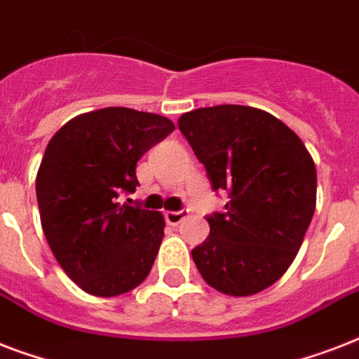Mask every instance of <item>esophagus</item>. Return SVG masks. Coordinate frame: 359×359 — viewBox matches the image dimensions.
<instances>
[{"label": "esophagus", "instance_id": "34e87169", "mask_svg": "<svg viewBox=\"0 0 359 359\" xmlns=\"http://www.w3.org/2000/svg\"><path fill=\"white\" fill-rule=\"evenodd\" d=\"M188 214H190L188 208H182V210H169V212H165V219H168L169 225H179L182 219H186Z\"/></svg>", "mask_w": 359, "mask_h": 359}]
</instances>
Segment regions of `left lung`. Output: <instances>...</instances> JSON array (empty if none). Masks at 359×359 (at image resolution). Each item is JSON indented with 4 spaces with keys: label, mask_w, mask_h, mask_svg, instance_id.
<instances>
[{
    "label": "left lung",
    "mask_w": 359,
    "mask_h": 359,
    "mask_svg": "<svg viewBox=\"0 0 359 359\" xmlns=\"http://www.w3.org/2000/svg\"><path fill=\"white\" fill-rule=\"evenodd\" d=\"M179 128L205 165L225 212L191 250L210 287L229 296L268 289L294 261L317 205V169L302 140L272 114L224 104L188 111Z\"/></svg>",
    "instance_id": "8db88e82"
}]
</instances>
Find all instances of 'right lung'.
<instances>
[{"label": "right lung", "mask_w": 359, "mask_h": 359, "mask_svg": "<svg viewBox=\"0 0 359 359\" xmlns=\"http://www.w3.org/2000/svg\"><path fill=\"white\" fill-rule=\"evenodd\" d=\"M173 130L162 115L104 108L70 119L48 143L35 182L42 231L67 276L89 294H124L151 272L163 216L117 199L135 191L137 160Z\"/></svg>", "instance_id": "1"}]
</instances>
